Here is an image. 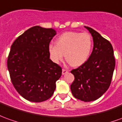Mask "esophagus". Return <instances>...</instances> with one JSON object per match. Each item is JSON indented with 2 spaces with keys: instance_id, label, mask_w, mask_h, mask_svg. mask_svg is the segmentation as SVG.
<instances>
[{
  "instance_id": "34e87169",
  "label": "esophagus",
  "mask_w": 122,
  "mask_h": 122,
  "mask_svg": "<svg viewBox=\"0 0 122 122\" xmlns=\"http://www.w3.org/2000/svg\"><path fill=\"white\" fill-rule=\"evenodd\" d=\"M68 72H69L68 70L65 69H63V70H62V74H63V75H65V74H66V73H67Z\"/></svg>"
}]
</instances>
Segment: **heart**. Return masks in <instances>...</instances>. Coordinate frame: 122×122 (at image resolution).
<instances>
[{
  "label": "heart",
  "instance_id": "heart-1",
  "mask_svg": "<svg viewBox=\"0 0 122 122\" xmlns=\"http://www.w3.org/2000/svg\"><path fill=\"white\" fill-rule=\"evenodd\" d=\"M92 47L91 35L88 33L67 31L60 35L55 44L48 46L50 57L55 63L65 59L73 67L84 64L89 58Z\"/></svg>",
  "mask_w": 122,
  "mask_h": 122
}]
</instances>
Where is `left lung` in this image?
<instances>
[{
    "instance_id": "1",
    "label": "left lung",
    "mask_w": 122,
    "mask_h": 122,
    "mask_svg": "<svg viewBox=\"0 0 122 122\" xmlns=\"http://www.w3.org/2000/svg\"><path fill=\"white\" fill-rule=\"evenodd\" d=\"M85 28L92 36L93 49L85 63L71 71L75 76L71 91L76 98L91 102L99 98L108 89L116 63L110 41L92 28Z\"/></svg>"
}]
</instances>
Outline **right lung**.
Wrapping results in <instances>:
<instances>
[{"label": "right lung", "instance_id": "obj_1", "mask_svg": "<svg viewBox=\"0 0 122 122\" xmlns=\"http://www.w3.org/2000/svg\"><path fill=\"white\" fill-rule=\"evenodd\" d=\"M56 31L34 26L14 41L8 57L11 81L25 99L41 102L51 98L62 69L49 59L48 46Z\"/></svg>", "mask_w": 122, "mask_h": 122}]
</instances>
